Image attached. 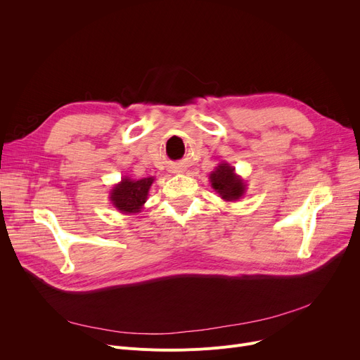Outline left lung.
Here are the masks:
<instances>
[{
  "instance_id": "left-lung-1",
  "label": "left lung",
  "mask_w": 360,
  "mask_h": 360,
  "mask_svg": "<svg viewBox=\"0 0 360 360\" xmlns=\"http://www.w3.org/2000/svg\"><path fill=\"white\" fill-rule=\"evenodd\" d=\"M210 182L216 193L226 201L239 200L247 190L243 179L235 174V167L229 163H220L210 174Z\"/></svg>"
}]
</instances>
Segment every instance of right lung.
Masks as SVG:
<instances>
[{"instance_id": "obj_1", "label": "right lung", "mask_w": 360, "mask_h": 360, "mask_svg": "<svg viewBox=\"0 0 360 360\" xmlns=\"http://www.w3.org/2000/svg\"><path fill=\"white\" fill-rule=\"evenodd\" d=\"M153 181V176L143 178L139 181H132L128 176L122 178V181L113 186V190L110 191L109 198L112 201V205L121 213L127 214L141 212Z\"/></svg>"}]
</instances>
